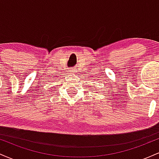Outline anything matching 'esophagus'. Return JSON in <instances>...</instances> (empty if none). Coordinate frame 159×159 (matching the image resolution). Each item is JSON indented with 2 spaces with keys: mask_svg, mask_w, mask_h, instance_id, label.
Masks as SVG:
<instances>
[{
  "mask_svg": "<svg viewBox=\"0 0 159 159\" xmlns=\"http://www.w3.org/2000/svg\"><path fill=\"white\" fill-rule=\"evenodd\" d=\"M69 72H71V73H75V72H76V70L75 69H70V71H69Z\"/></svg>",
  "mask_w": 159,
  "mask_h": 159,
  "instance_id": "esophagus-1",
  "label": "esophagus"
}]
</instances>
